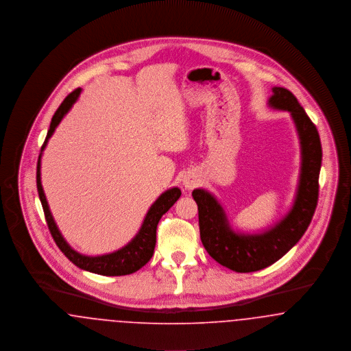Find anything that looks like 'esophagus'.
I'll return each mask as SVG.
<instances>
[{"mask_svg":"<svg viewBox=\"0 0 351 351\" xmlns=\"http://www.w3.org/2000/svg\"><path fill=\"white\" fill-rule=\"evenodd\" d=\"M198 184V178L194 173H187L182 178V186L184 190H193Z\"/></svg>","mask_w":351,"mask_h":351,"instance_id":"1","label":"esophagus"}]
</instances>
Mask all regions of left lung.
<instances>
[{
	"label": "left lung",
	"mask_w": 351,
	"mask_h": 351,
	"mask_svg": "<svg viewBox=\"0 0 351 351\" xmlns=\"http://www.w3.org/2000/svg\"><path fill=\"white\" fill-rule=\"evenodd\" d=\"M267 106L289 112L300 141V176L291 208L274 224L255 232L234 228L219 199L206 189H194L198 204L203 247L221 265L240 272H255L282 258L302 238L313 218L318 201V177L322 161L319 134L295 95L274 87Z\"/></svg>",
	"instance_id": "8db88e82"
}]
</instances>
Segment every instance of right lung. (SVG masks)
<instances>
[{
  "instance_id": "right-lung-1",
  "label": "right lung",
  "mask_w": 351,
  "mask_h": 351,
  "mask_svg": "<svg viewBox=\"0 0 351 351\" xmlns=\"http://www.w3.org/2000/svg\"><path fill=\"white\" fill-rule=\"evenodd\" d=\"M80 93H82V88H77L70 93L63 100V103L59 106L56 114L51 119L50 130L47 132L46 140L42 145L39 157H38V195H39V199H40L43 211H45L49 230L56 240V245L66 255V258H69L71 263H74L77 268H80L83 271L93 272L96 275H101V276L130 275V274L138 271L140 268H143L153 256L154 247H156L157 224L167 210L178 201V198L181 197V190L177 186L170 187V189H167V191H164L154 202L152 203L138 232L124 247H121L113 252H110V254L97 255V256L83 255V254L75 251L74 248L67 243V240L63 238L62 232L59 231V228L56 226V219L50 211V206L46 199V195H45L43 187H42V181H40V161H42L43 150L47 147L50 137L54 134L56 127L63 120V117L73 108L76 100L79 99Z\"/></svg>"
}]
</instances>
